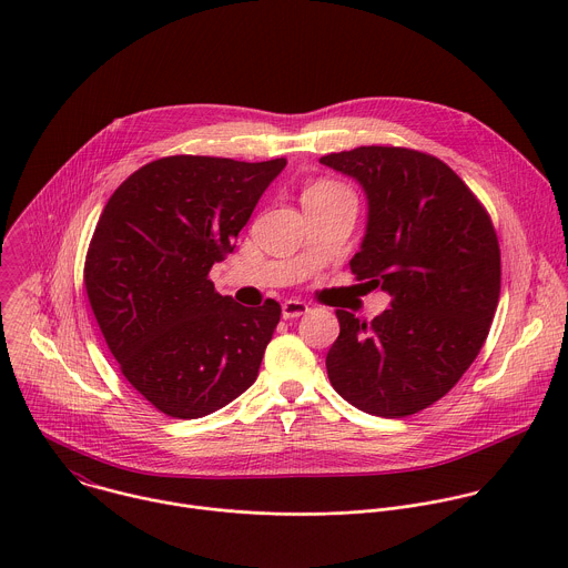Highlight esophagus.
<instances>
[{
    "mask_svg": "<svg viewBox=\"0 0 568 568\" xmlns=\"http://www.w3.org/2000/svg\"><path fill=\"white\" fill-rule=\"evenodd\" d=\"M307 312H310L307 303L296 301V298H290V301H285V303L281 305V314H283V318H296V316L307 314Z\"/></svg>",
    "mask_w": 568,
    "mask_h": 568,
    "instance_id": "esophagus-1",
    "label": "esophagus"
}]
</instances>
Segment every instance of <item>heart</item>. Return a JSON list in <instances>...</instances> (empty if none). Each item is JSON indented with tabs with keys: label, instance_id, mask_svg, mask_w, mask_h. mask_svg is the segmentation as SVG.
I'll return each mask as SVG.
<instances>
[{
	"label": "heart",
	"instance_id": "b5f03b06",
	"mask_svg": "<svg viewBox=\"0 0 568 568\" xmlns=\"http://www.w3.org/2000/svg\"><path fill=\"white\" fill-rule=\"evenodd\" d=\"M328 189H339V186H335V184H314L312 189H307V191H328ZM305 191V193H307Z\"/></svg>",
	"mask_w": 568,
	"mask_h": 568
}]
</instances>
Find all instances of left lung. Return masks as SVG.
<instances>
[{"mask_svg": "<svg viewBox=\"0 0 568 568\" xmlns=\"http://www.w3.org/2000/svg\"><path fill=\"white\" fill-rule=\"evenodd\" d=\"M318 161L362 186L366 231L351 270L390 296L373 321L337 312L331 384L371 416L418 414L463 377L490 333L501 292L497 233L432 154L362 145Z\"/></svg>", "mask_w": 568, "mask_h": 568, "instance_id": "8db88e82", "label": "left lung"}]
</instances>
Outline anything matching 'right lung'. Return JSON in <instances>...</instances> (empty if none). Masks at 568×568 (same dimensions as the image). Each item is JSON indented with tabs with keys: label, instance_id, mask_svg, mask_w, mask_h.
Segmentation results:
<instances>
[{
	"label": "right lung",
	"instance_id": "add662e5",
	"mask_svg": "<svg viewBox=\"0 0 568 568\" xmlns=\"http://www.w3.org/2000/svg\"><path fill=\"white\" fill-rule=\"evenodd\" d=\"M285 166V159L164 156L105 204L85 290L121 373L161 414L209 416L256 382L281 305H240L215 292L209 272L235 250Z\"/></svg>",
	"mask_w": 568,
	"mask_h": 568
}]
</instances>
